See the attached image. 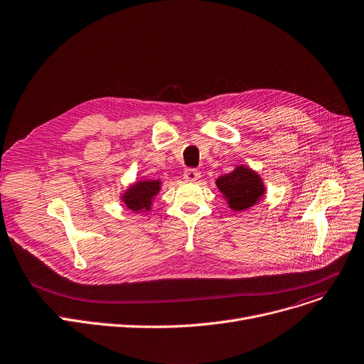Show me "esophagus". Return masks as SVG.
Returning a JSON list of instances; mask_svg holds the SVG:
<instances>
[{
	"label": "esophagus",
	"instance_id": "esophagus-1",
	"mask_svg": "<svg viewBox=\"0 0 364 364\" xmlns=\"http://www.w3.org/2000/svg\"><path fill=\"white\" fill-rule=\"evenodd\" d=\"M183 176H184V180H187V181H198L200 178V171L195 168H188V169H186Z\"/></svg>",
	"mask_w": 364,
	"mask_h": 364
}]
</instances>
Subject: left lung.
<instances>
[{"instance_id":"left-lung-1","label":"left lung","mask_w":364,"mask_h":364,"mask_svg":"<svg viewBox=\"0 0 364 364\" xmlns=\"http://www.w3.org/2000/svg\"><path fill=\"white\" fill-rule=\"evenodd\" d=\"M216 187L232 210H245L253 206L264 191L259 176L246 166H237L232 173L221 176L216 180Z\"/></svg>"}]
</instances>
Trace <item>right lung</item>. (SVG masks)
I'll use <instances>...</instances> for the list:
<instances>
[{"instance_id":"right-lung-1","label":"right lung","mask_w":364,"mask_h":364,"mask_svg":"<svg viewBox=\"0 0 364 364\" xmlns=\"http://www.w3.org/2000/svg\"><path fill=\"white\" fill-rule=\"evenodd\" d=\"M159 181L149 180V181H139L132 186L123 196V202L132 210H149L152 199L156 196L159 191Z\"/></svg>"}]
</instances>
